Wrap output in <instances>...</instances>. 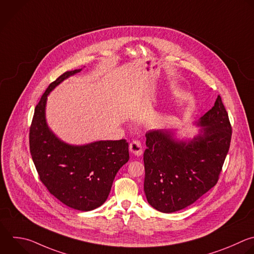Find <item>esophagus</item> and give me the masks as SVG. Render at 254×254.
<instances>
[{"instance_id": "34e87169", "label": "esophagus", "mask_w": 254, "mask_h": 254, "mask_svg": "<svg viewBox=\"0 0 254 254\" xmlns=\"http://www.w3.org/2000/svg\"><path fill=\"white\" fill-rule=\"evenodd\" d=\"M129 151L131 154L135 156H139L142 154V146L138 140H133L129 143Z\"/></svg>"}]
</instances>
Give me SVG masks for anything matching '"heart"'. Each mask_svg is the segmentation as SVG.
<instances>
[{"label":"heart","mask_w":254,"mask_h":254,"mask_svg":"<svg viewBox=\"0 0 254 254\" xmlns=\"http://www.w3.org/2000/svg\"><path fill=\"white\" fill-rule=\"evenodd\" d=\"M156 122H158V119H156Z\"/></svg>","instance_id":"obj_1"}]
</instances>
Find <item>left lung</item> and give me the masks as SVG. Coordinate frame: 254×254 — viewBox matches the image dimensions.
Segmentation results:
<instances>
[{
    "mask_svg": "<svg viewBox=\"0 0 254 254\" xmlns=\"http://www.w3.org/2000/svg\"><path fill=\"white\" fill-rule=\"evenodd\" d=\"M192 124L199 128L190 137H181L178 129H153L145 134L143 190L147 202L160 212L188 207L218 181L231 139L221 98Z\"/></svg>",
    "mask_w": 254,
    "mask_h": 254,
    "instance_id": "1",
    "label": "left lung"
}]
</instances>
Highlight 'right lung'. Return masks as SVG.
<instances>
[{"mask_svg": "<svg viewBox=\"0 0 254 254\" xmlns=\"http://www.w3.org/2000/svg\"><path fill=\"white\" fill-rule=\"evenodd\" d=\"M81 69L63 73L42 96L30 128V150L40 180L49 191L68 207L90 211L108 199L114 180L128 161L129 153L126 139L70 144L49 127L46 118L48 96Z\"/></svg>", "mask_w": 254, "mask_h": 254, "instance_id": "add662e5", "label": "right lung"}]
</instances>
